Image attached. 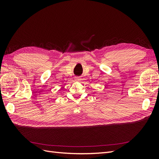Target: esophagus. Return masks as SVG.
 I'll use <instances>...</instances> for the list:
<instances>
[{
  "label": "esophagus",
  "mask_w": 159,
  "mask_h": 159,
  "mask_svg": "<svg viewBox=\"0 0 159 159\" xmlns=\"http://www.w3.org/2000/svg\"><path fill=\"white\" fill-rule=\"evenodd\" d=\"M80 80H81V78H80V77H76V78H75V81H80Z\"/></svg>",
  "instance_id": "34e87169"
}]
</instances>
